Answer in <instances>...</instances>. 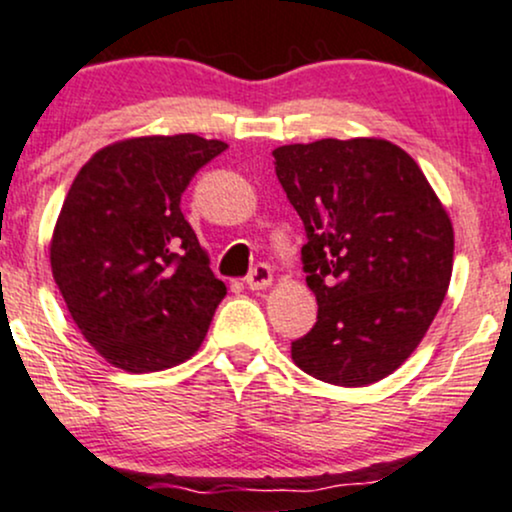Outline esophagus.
I'll use <instances>...</instances> for the list:
<instances>
[{"label": "esophagus", "instance_id": "1", "mask_svg": "<svg viewBox=\"0 0 512 512\" xmlns=\"http://www.w3.org/2000/svg\"><path fill=\"white\" fill-rule=\"evenodd\" d=\"M269 284H272V269L267 265H257L250 274H247V286H250L252 291L267 289Z\"/></svg>", "mask_w": 512, "mask_h": 512}]
</instances>
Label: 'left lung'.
Here are the masks:
<instances>
[{
  "mask_svg": "<svg viewBox=\"0 0 512 512\" xmlns=\"http://www.w3.org/2000/svg\"><path fill=\"white\" fill-rule=\"evenodd\" d=\"M301 216L318 323L291 342L306 374L367 386L413 355L445 301L454 262L449 213L418 162L384 138H323L272 150Z\"/></svg>",
  "mask_w": 512,
  "mask_h": 512,
  "instance_id": "obj_1",
  "label": "left lung"
}]
</instances>
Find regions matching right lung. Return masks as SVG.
Instances as JSON below:
<instances>
[{
    "instance_id": "right-lung-1",
    "label": "right lung",
    "mask_w": 512,
    "mask_h": 512,
    "mask_svg": "<svg viewBox=\"0 0 512 512\" xmlns=\"http://www.w3.org/2000/svg\"><path fill=\"white\" fill-rule=\"evenodd\" d=\"M223 140H116L77 172L50 238V269L84 340L111 367L162 372L196 355L226 284L179 209Z\"/></svg>"
}]
</instances>
